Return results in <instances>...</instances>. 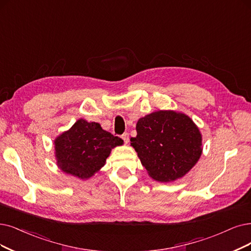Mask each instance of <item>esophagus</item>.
I'll list each match as a JSON object with an SVG mask.
<instances>
[{
	"label": "esophagus",
	"mask_w": 251,
	"mask_h": 251,
	"mask_svg": "<svg viewBox=\"0 0 251 251\" xmlns=\"http://www.w3.org/2000/svg\"><path fill=\"white\" fill-rule=\"evenodd\" d=\"M122 138H123V141H124L125 144H128V143H129V134H128L127 132L122 135Z\"/></svg>",
	"instance_id": "esophagus-1"
}]
</instances>
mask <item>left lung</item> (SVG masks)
Instances as JSON below:
<instances>
[{"label":"left lung","instance_id":"1","mask_svg":"<svg viewBox=\"0 0 251 251\" xmlns=\"http://www.w3.org/2000/svg\"><path fill=\"white\" fill-rule=\"evenodd\" d=\"M134 148L148 175L158 182L183 178L202 153V136L190 117L175 110H157L136 123Z\"/></svg>","mask_w":251,"mask_h":251}]
</instances>
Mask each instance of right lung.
Here are the masks:
<instances>
[{
	"label": "right lung",
	"instance_id": "right-lung-1",
	"mask_svg": "<svg viewBox=\"0 0 251 251\" xmlns=\"http://www.w3.org/2000/svg\"><path fill=\"white\" fill-rule=\"evenodd\" d=\"M54 157L59 169L87 180L103 168L111 150L124 144L122 138L102 129L99 123L79 119L54 138Z\"/></svg>",
	"mask_w": 251,
	"mask_h": 251
}]
</instances>
